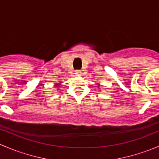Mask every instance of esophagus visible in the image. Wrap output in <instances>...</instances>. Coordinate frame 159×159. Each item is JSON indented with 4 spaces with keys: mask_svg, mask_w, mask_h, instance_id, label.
Returning a JSON list of instances; mask_svg holds the SVG:
<instances>
[{
    "mask_svg": "<svg viewBox=\"0 0 159 159\" xmlns=\"http://www.w3.org/2000/svg\"><path fill=\"white\" fill-rule=\"evenodd\" d=\"M81 70H75V74H76V75H81Z\"/></svg>",
    "mask_w": 159,
    "mask_h": 159,
    "instance_id": "obj_1",
    "label": "esophagus"
}]
</instances>
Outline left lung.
Returning a JSON list of instances; mask_svg holds the SVG:
<instances>
[{"label": "left lung", "instance_id": "obj_1", "mask_svg": "<svg viewBox=\"0 0 159 159\" xmlns=\"http://www.w3.org/2000/svg\"><path fill=\"white\" fill-rule=\"evenodd\" d=\"M98 87H99V85H100V84H98Z\"/></svg>", "mask_w": 159, "mask_h": 159}]
</instances>
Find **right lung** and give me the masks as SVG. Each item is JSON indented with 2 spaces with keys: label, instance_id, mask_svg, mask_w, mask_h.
Instances as JSON below:
<instances>
[{
  "label": "right lung",
  "instance_id": "right-lung-1",
  "mask_svg": "<svg viewBox=\"0 0 159 159\" xmlns=\"http://www.w3.org/2000/svg\"><path fill=\"white\" fill-rule=\"evenodd\" d=\"M58 86H59V85H58V84H55V87H56V88H58ZM57 90H59V89H57Z\"/></svg>",
  "mask_w": 159,
  "mask_h": 159
}]
</instances>
